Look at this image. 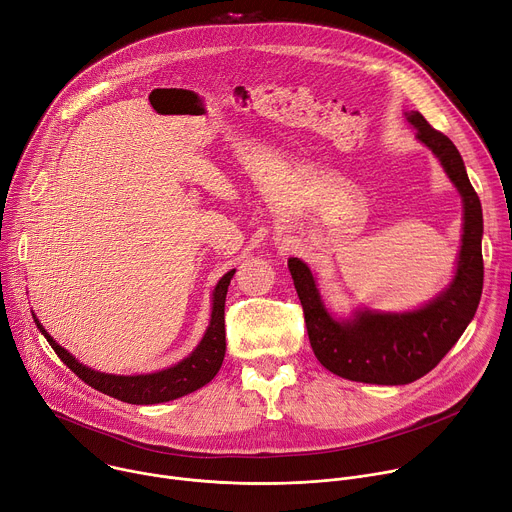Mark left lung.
<instances>
[{
  "label": "left lung",
  "instance_id": "8db88e82",
  "mask_svg": "<svg viewBox=\"0 0 512 512\" xmlns=\"http://www.w3.org/2000/svg\"><path fill=\"white\" fill-rule=\"evenodd\" d=\"M404 116L414 126L418 143L439 159L461 196V247L451 282L414 310L355 308L349 316H335L324 304L310 267L298 257L288 259L316 359L335 376L378 386H404L429 374L468 329L484 284L482 204L466 165L455 145L421 112Z\"/></svg>",
  "mask_w": 512,
  "mask_h": 512
}]
</instances>
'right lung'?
Returning a JSON list of instances; mask_svg holds the SVG:
<instances>
[{
  "label": "right lung",
  "instance_id": "obj_1",
  "mask_svg": "<svg viewBox=\"0 0 512 512\" xmlns=\"http://www.w3.org/2000/svg\"><path fill=\"white\" fill-rule=\"evenodd\" d=\"M237 269H230L224 273L212 292V312L206 333L198 347L181 361L171 367L153 371V374H138V376H116L106 374V371L91 369L79 359H75L65 347H61L49 333L44 331L40 320L34 316L38 331L49 341L61 361L77 374L85 384L96 388L112 398H118L128 404H159L181 398L185 394H192L214 380L218 369L224 361L226 353V335H224V300L230 286L232 275Z\"/></svg>",
  "mask_w": 512,
  "mask_h": 512
}]
</instances>
